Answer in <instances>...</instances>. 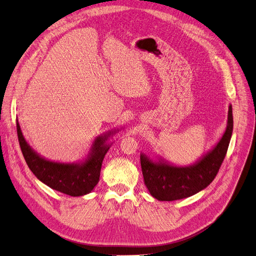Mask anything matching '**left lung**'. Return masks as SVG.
I'll use <instances>...</instances> for the list:
<instances>
[{
  "label": "left lung",
  "instance_id": "left-lung-1",
  "mask_svg": "<svg viewBox=\"0 0 256 256\" xmlns=\"http://www.w3.org/2000/svg\"><path fill=\"white\" fill-rule=\"evenodd\" d=\"M232 131V106L229 105L227 127L222 136L216 146L191 165L176 166L162 156L152 160L140 153L142 176L151 196L162 202H172L192 196L208 187L226 156Z\"/></svg>",
  "mask_w": 256,
  "mask_h": 256
}]
</instances>
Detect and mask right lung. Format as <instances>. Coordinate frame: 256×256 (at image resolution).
<instances>
[{
	"label": "right lung",
	"mask_w": 256,
	"mask_h": 256,
	"mask_svg": "<svg viewBox=\"0 0 256 256\" xmlns=\"http://www.w3.org/2000/svg\"><path fill=\"white\" fill-rule=\"evenodd\" d=\"M20 146L29 169L45 185L70 196H83L94 189L100 180L102 162L110 149L109 138L120 128L109 130L96 138L88 154L78 162H60L50 160L36 152L25 140L16 118Z\"/></svg>",
	"instance_id": "right-lung-1"
}]
</instances>
